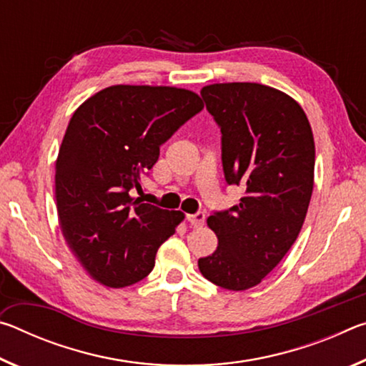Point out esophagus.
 Wrapping results in <instances>:
<instances>
[{"instance_id": "34e87169", "label": "esophagus", "mask_w": 366, "mask_h": 366, "mask_svg": "<svg viewBox=\"0 0 366 366\" xmlns=\"http://www.w3.org/2000/svg\"><path fill=\"white\" fill-rule=\"evenodd\" d=\"M187 219H189V222L194 227H200V226H203L205 224V219H207V214L203 213V212H197V213H194V214H187Z\"/></svg>"}]
</instances>
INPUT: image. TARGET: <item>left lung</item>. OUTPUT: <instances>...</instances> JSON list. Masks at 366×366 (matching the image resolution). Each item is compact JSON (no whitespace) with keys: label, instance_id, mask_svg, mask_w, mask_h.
Here are the masks:
<instances>
[{"label":"left lung","instance_id":"obj_1","mask_svg":"<svg viewBox=\"0 0 366 366\" xmlns=\"http://www.w3.org/2000/svg\"><path fill=\"white\" fill-rule=\"evenodd\" d=\"M200 95L221 129V161L240 203L214 212L218 249L198 259L208 281L229 290L257 286L280 264L305 221L313 192L315 142L300 104L253 82L213 84Z\"/></svg>","mask_w":366,"mask_h":366}]
</instances>
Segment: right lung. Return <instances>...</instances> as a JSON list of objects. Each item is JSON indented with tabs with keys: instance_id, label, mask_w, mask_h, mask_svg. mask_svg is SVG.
<instances>
[{
	"instance_id": "1",
	"label": "right lung",
	"mask_w": 366,
	"mask_h": 366,
	"mask_svg": "<svg viewBox=\"0 0 366 366\" xmlns=\"http://www.w3.org/2000/svg\"><path fill=\"white\" fill-rule=\"evenodd\" d=\"M202 109L190 90L113 85L72 114L56 161V207L67 245L95 281L126 287L150 274L184 213L132 194L159 147Z\"/></svg>"
}]
</instances>
